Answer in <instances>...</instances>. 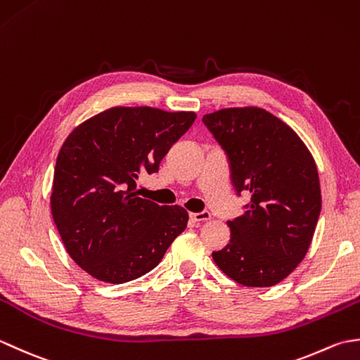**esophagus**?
Returning a JSON list of instances; mask_svg holds the SVG:
<instances>
[{
	"mask_svg": "<svg viewBox=\"0 0 360 360\" xmlns=\"http://www.w3.org/2000/svg\"><path fill=\"white\" fill-rule=\"evenodd\" d=\"M190 218H192L195 223H204V221L212 219V213L209 210H202L198 213H190Z\"/></svg>",
	"mask_w": 360,
	"mask_h": 360,
	"instance_id": "obj_1",
	"label": "esophagus"
}]
</instances>
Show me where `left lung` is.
Wrapping results in <instances>:
<instances>
[{
    "label": "left lung",
    "mask_w": 360,
    "mask_h": 360,
    "mask_svg": "<svg viewBox=\"0 0 360 360\" xmlns=\"http://www.w3.org/2000/svg\"><path fill=\"white\" fill-rule=\"evenodd\" d=\"M202 122L226 153L236 195L250 193L244 215L227 221L229 244L212 257L240 285H277L307 255L322 210L314 159L263 108H226Z\"/></svg>",
    "instance_id": "8db88e82"
}]
</instances>
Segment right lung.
Returning a JSON list of instances; mask_svg holds the SVG:
<instances>
[{
  "mask_svg": "<svg viewBox=\"0 0 360 360\" xmlns=\"http://www.w3.org/2000/svg\"><path fill=\"white\" fill-rule=\"evenodd\" d=\"M195 112L116 106L68 136L53 170L51 210L68 254L94 278L120 285L160 263L188 213L136 196L139 174L159 170Z\"/></svg>",
  "mask_w": 360,
  "mask_h": 360,
  "instance_id": "add662e5",
  "label": "right lung"
}]
</instances>
